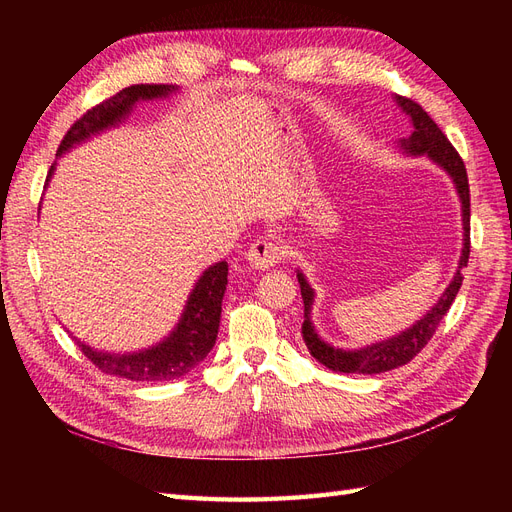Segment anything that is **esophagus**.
Returning a JSON list of instances; mask_svg holds the SVG:
<instances>
[{
	"label": "esophagus",
	"mask_w": 512,
	"mask_h": 512,
	"mask_svg": "<svg viewBox=\"0 0 512 512\" xmlns=\"http://www.w3.org/2000/svg\"><path fill=\"white\" fill-rule=\"evenodd\" d=\"M284 247L282 243H277L273 239H258L256 243L250 245V250L245 254L247 265L258 271L271 269L273 265H277L284 258Z\"/></svg>",
	"instance_id": "obj_1"
}]
</instances>
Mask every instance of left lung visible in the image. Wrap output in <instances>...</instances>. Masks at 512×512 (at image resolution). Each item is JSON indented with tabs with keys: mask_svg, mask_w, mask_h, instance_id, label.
I'll return each instance as SVG.
<instances>
[{
	"mask_svg": "<svg viewBox=\"0 0 512 512\" xmlns=\"http://www.w3.org/2000/svg\"><path fill=\"white\" fill-rule=\"evenodd\" d=\"M395 102L397 106H401V111L410 117L414 126L412 134L399 141V149L408 153V156H427L429 160L442 166L455 183L459 200H461L463 250H461L457 273L453 275V282L448 284V288L442 292L440 301L433 305L421 320H416L410 329L401 331L399 335L384 339V342H378V344H371L361 350H342L322 342L314 329L312 320H309V314H312V305H314V290L307 284L305 275L297 271L303 307H305V320L301 327L305 346L318 363H322L324 367H329L333 371H342V374L371 376V374H382V371H389L399 365L410 363L414 356L427 346L433 333H436L440 320L446 316L448 309H451L463 282L461 269L468 267V258H470V185H468L466 164H463L461 156L455 151L451 141H448L444 132L438 128V123L423 111L421 104H416L414 100L404 96H395Z\"/></svg>",
	"mask_w": 512,
	"mask_h": 512,
	"instance_id": "obj_1",
	"label": "left lung"
}]
</instances>
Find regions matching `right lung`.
<instances>
[{"label":"right lung","mask_w":512,"mask_h":512,"mask_svg":"<svg viewBox=\"0 0 512 512\" xmlns=\"http://www.w3.org/2000/svg\"><path fill=\"white\" fill-rule=\"evenodd\" d=\"M177 91L175 85H130L121 89L119 94L108 98L72 123V128L66 132L64 141L59 143L57 156L79 145L91 134H98L106 128H113L121 119L130 115L132 106L138 100H153V98H166L168 94ZM55 166H51L49 177L51 179ZM228 284V265L215 262L209 267L200 280L196 282L194 290L190 292V299L185 303L181 320L164 342L158 346H151L141 352L132 354H111L100 352L85 346L83 342L74 337L76 346L87 359L94 363L104 374L119 376L134 382H162V380H175L188 374L205 356L211 352L215 337L220 329V314H222V299Z\"/></svg>","instance_id":"1"}]
</instances>
